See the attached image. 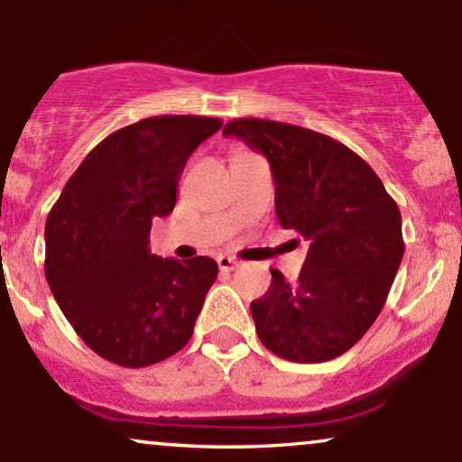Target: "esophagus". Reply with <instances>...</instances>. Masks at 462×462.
I'll return each instance as SVG.
<instances>
[{
  "label": "esophagus",
  "mask_w": 462,
  "mask_h": 462,
  "mask_svg": "<svg viewBox=\"0 0 462 462\" xmlns=\"http://www.w3.org/2000/svg\"><path fill=\"white\" fill-rule=\"evenodd\" d=\"M217 264H219L221 272H232V269L238 267V263L230 256H217Z\"/></svg>",
  "instance_id": "34e87169"
}]
</instances>
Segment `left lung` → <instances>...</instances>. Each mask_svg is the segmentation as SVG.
<instances>
[{
    "label": "left lung",
    "mask_w": 462,
    "mask_h": 462,
    "mask_svg": "<svg viewBox=\"0 0 462 462\" xmlns=\"http://www.w3.org/2000/svg\"><path fill=\"white\" fill-rule=\"evenodd\" d=\"M272 164L275 215L310 241L298 282L272 269L252 301L263 346L293 363L346 354L383 310L402 256V215L383 180L343 143L300 125L235 119L224 128Z\"/></svg>",
    "instance_id": "8db88e82"
}]
</instances>
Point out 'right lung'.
<instances>
[{
    "instance_id": "right-lung-1",
    "label": "right lung",
    "mask_w": 462,
    "mask_h": 462,
    "mask_svg": "<svg viewBox=\"0 0 462 462\" xmlns=\"http://www.w3.org/2000/svg\"><path fill=\"white\" fill-rule=\"evenodd\" d=\"M215 116H150L113 132L84 158L45 224V278L95 354L139 369L189 343L217 263L150 252L153 217L176 206L180 176Z\"/></svg>"
}]
</instances>
